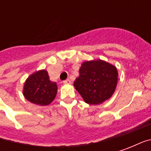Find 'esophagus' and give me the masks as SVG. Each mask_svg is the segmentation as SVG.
Returning <instances> with one entry per match:
<instances>
[{
    "label": "esophagus",
    "instance_id": "1",
    "mask_svg": "<svg viewBox=\"0 0 151 151\" xmlns=\"http://www.w3.org/2000/svg\"><path fill=\"white\" fill-rule=\"evenodd\" d=\"M63 83H64V84H70V83H71V81H70L69 79H66L65 81H63Z\"/></svg>",
    "mask_w": 151,
    "mask_h": 151
}]
</instances>
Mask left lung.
I'll return each instance as SVG.
<instances>
[{
    "label": "left lung",
    "instance_id": "1",
    "mask_svg": "<svg viewBox=\"0 0 151 151\" xmlns=\"http://www.w3.org/2000/svg\"><path fill=\"white\" fill-rule=\"evenodd\" d=\"M73 85L86 104H100L111 97L117 83L116 68L101 60L86 61Z\"/></svg>",
    "mask_w": 151,
    "mask_h": 151
}]
</instances>
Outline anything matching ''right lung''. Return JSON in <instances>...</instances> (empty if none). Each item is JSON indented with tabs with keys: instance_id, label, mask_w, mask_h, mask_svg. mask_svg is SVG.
<instances>
[{
	"instance_id": "add662e5",
	"label": "right lung",
	"mask_w": 151,
	"mask_h": 151,
	"mask_svg": "<svg viewBox=\"0 0 151 151\" xmlns=\"http://www.w3.org/2000/svg\"><path fill=\"white\" fill-rule=\"evenodd\" d=\"M56 91V82L50 81L46 70H40L30 76L26 81L23 95L32 104L46 106L53 101Z\"/></svg>"
}]
</instances>
